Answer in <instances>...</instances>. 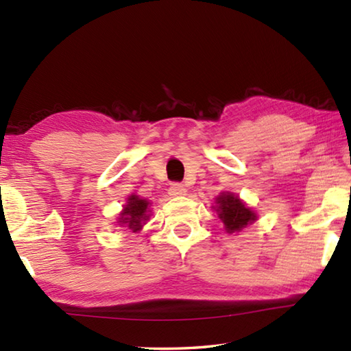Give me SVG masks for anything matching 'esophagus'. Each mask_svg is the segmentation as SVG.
I'll return each mask as SVG.
<instances>
[{
  "instance_id": "obj_1",
  "label": "esophagus",
  "mask_w": 351,
  "mask_h": 351,
  "mask_svg": "<svg viewBox=\"0 0 351 351\" xmlns=\"http://www.w3.org/2000/svg\"><path fill=\"white\" fill-rule=\"evenodd\" d=\"M169 195L173 196V197L185 196V195H187V189H185L182 184H171L170 190H169Z\"/></svg>"
}]
</instances>
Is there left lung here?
<instances>
[{
    "instance_id": "8db88e82",
    "label": "left lung",
    "mask_w": 351,
    "mask_h": 351,
    "mask_svg": "<svg viewBox=\"0 0 351 351\" xmlns=\"http://www.w3.org/2000/svg\"><path fill=\"white\" fill-rule=\"evenodd\" d=\"M213 210L217 213L228 234L241 232L244 228L258 220V214L244 200H241L240 196L230 191H221L215 197Z\"/></svg>"
}]
</instances>
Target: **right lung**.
I'll list each match as a JSON object with an SVG mask.
<instances>
[{
    "label": "right lung",
    "mask_w": 351,
    "mask_h": 351,
    "mask_svg": "<svg viewBox=\"0 0 351 351\" xmlns=\"http://www.w3.org/2000/svg\"><path fill=\"white\" fill-rule=\"evenodd\" d=\"M151 202L147 199L140 197L137 195H130L126 197V204L123 210L119 213L117 225L122 228H128L132 232H138L143 229L146 221L151 217Z\"/></svg>",
    "instance_id": "right-lung-1"
}]
</instances>
